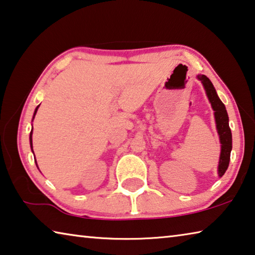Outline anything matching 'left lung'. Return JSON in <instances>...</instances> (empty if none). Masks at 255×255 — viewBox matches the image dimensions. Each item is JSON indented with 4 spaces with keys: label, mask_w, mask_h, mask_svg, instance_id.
I'll return each mask as SVG.
<instances>
[{
    "label": "left lung",
    "mask_w": 255,
    "mask_h": 255,
    "mask_svg": "<svg viewBox=\"0 0 255 255\" xmlns=\"http://www.w3.org/2000/svg\"><path fill=\"white\" fill-rule=\"evenodd\" d=\"M197 78L201 80V83L203 84L205 93H207L208 99L211 103V107L215 111V118L217 124V130L220 137V143H221V153H220V159H219V165H218V173L219 176L222 177L224 173L227 170L229 165L230 160V152H232V130L229 128V119H228V113L226 110L225 104L221 102V100L218 96L217 92L213 87L211 83L207 76L199 75Z\"/></svg>",
    "instance_id": "1"
}]
</instances>
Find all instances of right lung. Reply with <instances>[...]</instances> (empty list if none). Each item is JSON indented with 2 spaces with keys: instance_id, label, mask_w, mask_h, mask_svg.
Segmentation results:
<instances>
[{
  "instance_id": "right-lung-1",
  "label": "right lung",
  "mask_w": 255,
  "mask_h": 255,
  "mask_svg": "<svg viewBox=\"0 0 255 255\" xmlns=\"http://www.w3.org/2000/svg\"><path fill=\"white\" fill-rule=\"evenodd\" d=\"M39 107V106H38ZM38 107L35 109V112H34V117H35V115H36V112H37V109H38ZM31 135H33V129H31V131H30V136H29V140H30V147H31V151H33V139H31ZM34 152V151H33ZM36 165H37V163H36Z\"/></svg>"
}]
</instances>
